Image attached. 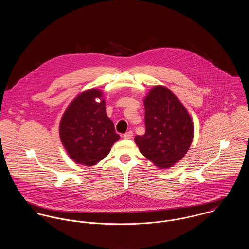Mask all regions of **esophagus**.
I'll list each match as a JSON object with an SVG mask.
<instances>
[{"label": "esophagus", "instance_id": "obj_1", "mask_svg": "<svg viewBox=\"0 0 249 249\" xmlns=\"http://www.w3.org/2000/svg\"><path fill=\"white\" fill-rule=\"evenodd\" d=\"M133 137V132L130 130L128 132H126L124 135V139H131Z\"/></svg>", "mask_w": 249, "mask_h": 249}]
</instances>
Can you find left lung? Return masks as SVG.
<instances>
[{
	"instance_id": "8db88e82",
	"label": "left lung",
	"mask_w": 249,
	"mask_h": 249,
	"mask_svg": "<svg viewBox=\"0 0 249 249\" xmlns=\"http://www.w3.org/2000/svg\"><path fill=\"white\" fill-rule=\"evenodd\" d=\"M145 133L134 141L140 152L159 169H169L189 150L194 123L188 110L167 87L155 85L143 98Z\"/></svg>"
}]
</instances>
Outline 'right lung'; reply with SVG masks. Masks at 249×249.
Returning a JSON list of instances; mask_svg holds the SVG:
<instances>
[{
  "label": "right lung",
  "mask_w": 249,
  "mask_h": 249,
  "mask_svg": "<svg viewBox=\"0 0 249 249\" xmlns=\"http://www.w3.org/2000/svg\"><path fill=\"white\" fill-rule=\"evenodd\" d=\"M106 109L104 93L89 89L78 94L65 110L59 124V137L76 164H98L120 139Z\"/></svg>",
  "instance_id": "1"
}]
</instances>
